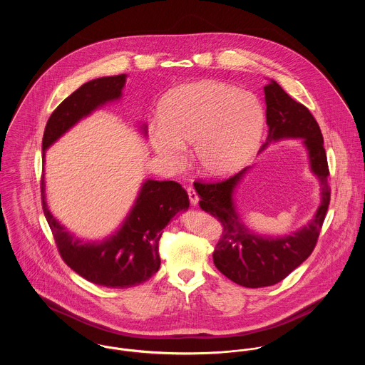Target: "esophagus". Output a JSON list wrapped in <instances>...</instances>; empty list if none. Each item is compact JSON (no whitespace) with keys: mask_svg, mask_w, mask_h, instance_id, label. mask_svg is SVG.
Instances as JSON below:
<instances>
[{"mask_svg":"<svg viewBox=\"0 0 365 365\" xmlns=\"http://www.w3.org/2000/svg\"><path fill=\"white\" fill-rule=\"evenodd\" d=\"M187 192H188V198H190V202H191V205H197L198 204V194H197V191H195V188L194 187H187Z\"/></svg>","mask_w":365,"mask_h":365,"instance_id":"esophagus-1","label":"esophagus"}]
</instances>
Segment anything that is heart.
Listing matches in <instances>:
<instances>
[{"mask_svg": "<svg viewBox=\"0 0 365 365\" xmlns=\"http://www.w3.org/2000/svg\"><path fill=\"white\" fill-rule=\"evenodd\" d=\"M264 126L259 98L220 81L184 84L161 106V120L150 129L157 155L170 165L185 158V145L195 143V158L210 175L240 168L256 150Z\"/></svg>", "mask_w": 365, "mask_h": 365, "instance_id": "b5f03b06", "label": "heart"}]
</instances>
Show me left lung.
<instances>
[{
    "mask_svg": "<svg viewBox=\"0 0 365 365\" xmlns=\"http://www.w3.org/2000/svg\"><path fill=\"white\" fill-rule=\"evenodd\" d=\"M264 94L268 136L260 152L274 140L302 138L309 152L311 168L322 182V204L311 223L294 235L264 237L243 225L232 198L249 167L222 181L194 182L201 198L200 207L215 216L223 229L213 252L215 267L233 282L247 288L269 287L282 281L312 255L330 202V173L323 136L311 110L292 100L275 81L264 87Z\"/></svg>",
    "mask_w": 365,
    "mask_h": 365,
    "instance_id": "obj_1",
    "label": "left lung"
}]
</instances>
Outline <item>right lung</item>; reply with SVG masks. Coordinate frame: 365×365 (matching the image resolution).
Masks as SVG:
<instances>
[{"mask_svg":"<svg viewBox=\"0 0 365 365\" xmlns=\"http://www.w3.org/2000/svg\"><path fill=\"white\" fill-rule=\"evenodd\" d=\"M126 76L103 77L83 84L53 110L43 133L45 152L81 118L122 94ZM45 160V153H43ZM42 208L63 261L87 281L106 288H129L153 277L160 268L161 230L175 213L188 208V194L175 181L148 180L122 227L101 243L71 236L49 212L42 174Z\"/></svg>","mask_w":365,"mask_h":365,"instance_id":"add662e5","label":"right lung"}]
</instances>
